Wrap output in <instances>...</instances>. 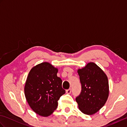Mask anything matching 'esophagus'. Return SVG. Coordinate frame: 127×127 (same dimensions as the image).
Listing matches in <instances>:
<instances>
[{
    "label": "esophagus",
    "instance_id": "1",
    "mask_svg": "<svg viewBox=\"0 0 127 127\" xmlns=\"http://www.w3.org/2000/svg\"><path fill=\"white\" fill-rule=\"evenodd\" d=\"M71 88H69V89H68V90H66V93L67 94H70V93H71Z\"/></svg>",
    "mask_w": 127,
    "mask_h": 127
}]
</instances>
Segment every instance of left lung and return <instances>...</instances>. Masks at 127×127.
Here are the masks:
<instances>
[{"instance_id": "1", "label": "left lung", "mask_w": 127, "mask_h": 127, "mask_svg": "<svg viewBox=\"0 0 127 127\" xmlns=\"http://www.w3.org/2000/svg\"><path fill=\"white\" fill-rule=\"evenodd\" d=\"M81 92L76 98L80 111L86 115L98 112L105 105L109 93L107 76L94 63L78 70Z\"/></svg>"}]
</instances>
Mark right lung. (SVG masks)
<instances>
[{
    "mask_svg": "<svg viewBox=\"0 0 127 127\" xmlns=\"http://www.w3.org/2000/svg\"><path fill=\"white\" fill-rule=\"evenodd\" d=\"M57 72V69L44 62L33 67L27 79L25 87L27 101L32 109L41 116L52 114L57 107L58 100L65 93Z\"/></svg>",
    "mask_w": 127,
    "mask_h": 127,
    "instance_id": "add662e5",
    "label": "right lung"
}]
</instances>
